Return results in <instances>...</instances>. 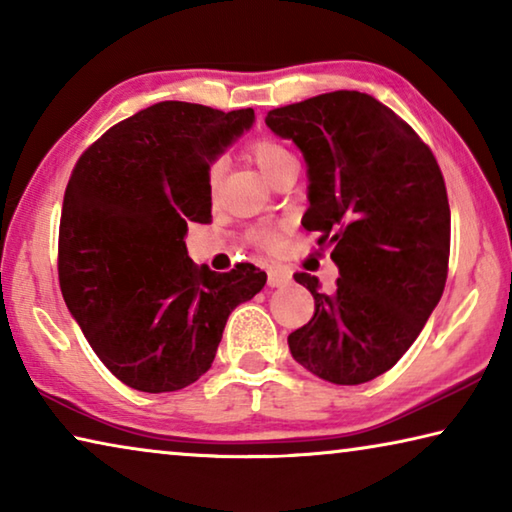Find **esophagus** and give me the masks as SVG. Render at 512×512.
Instances as JSON below:
<instances>
[{
	"label": "esophagus",
	"mask_w": 512,
	"mask_h": 512,
	"mask_svg": "<svg viewBox=\"0 0 512 512\" xmlns=\"http://www.w3.org/2000/svg\"><path fill=\"white\" fill-rule=\"evenodd\" d=\"M291 282V273L284 271V268H271L268 271V287H287Z\"/></svg>",
	"instance_id": "1"
}]
</instances>
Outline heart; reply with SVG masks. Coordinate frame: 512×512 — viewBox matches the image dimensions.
<instances>
[{"label": "heart", "mask_w": 512, "mask_h": 512, "mask_svg": "<svg viewBox=\"0 0 512 512\" xmlns=\"http://www.w3.org/2000/svg\"><path fill=\"white\" fill-rule=\"evenodd\" d=\"M250 155H253V160L259 167V171H262L264 176L271 180L277 176V171H282L287 164L296 162L287 146L271 140V137H262V140H255L253 144H250ZM223 171H225L223 160H214L210 167H207V192H210L212 196L219 192ZM257 239L262 241L264 246H275V235L268 230H259Z\"/></svg>", "instance_id": "b5f03b06"}]
</instances>
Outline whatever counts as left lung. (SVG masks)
Listing matches in <instances>:
<instances>
[{"mask_svg":"<svg viewBox=\"0 0 512 512\" xmlns=\"http://www.w3.org/2000/svg\"><path fill=\"white\" fill-rule=\"evenodd\" d=\"M266 126L307 162L302 228L332 248L339 280L314 296L307 325L289 334L300 366L332 384L384 375L418 339L443 296L449 203L443 173L413 128L375 97L339 90L275 108Z\"/></svg>","mask_w":512,"mask_h":512,"instance_id":"obj_1","label":"left lung"}]
</instances>
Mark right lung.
<instances>
[{"label":"right lung","mask_w":512,"mask_h":512,"mask_svg":"<svg viewBox=\"0 0 512 512\" xmlns=\"http://www.w3.org/2000/svg\"><path fill=\"white\" fill-rule=\"evenodd\" d=\"M253 124V108L160 101L103 133L72 171L60 291L103 366L135 391L194 384L232 309L264 289L262 268H198L185 246L189 221H212L207 167Z\"/></svg>","instance_id":"1"}]
</instances>
